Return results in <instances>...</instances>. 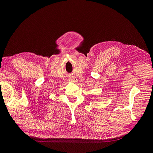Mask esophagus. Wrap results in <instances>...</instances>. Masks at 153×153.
<instances>
[{"instance_id":"esophagus-1","label":"esophagus","mask_w":153,"mask_h":153,"mask_svg":"<svg viewBox=\"0 0 153 153\" xmlns=\"http://www.w3.org/2000/svg\"><path fill=\"white\" fill-rule=\"evenodd\" d=\"M69 81L74 82H77V79L76 78V77H72V78H71L70 79H69Z\"/></svg>"}]
</instances>
